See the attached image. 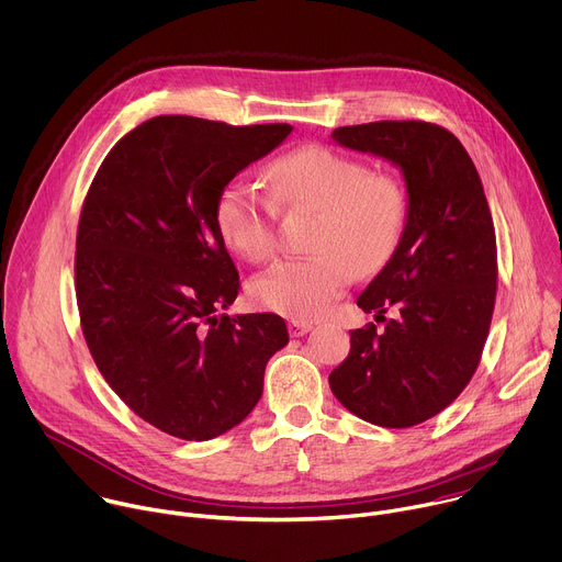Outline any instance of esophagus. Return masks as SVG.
I'll return each instance as SVG.
<instances>
[{
  "label": "esophagus",
  "instance_id": "obj_1",
  "mask_svg": "<svg viewBox=\"0 0 562 562\" xmlns=\"http://www.w3.org/2000/svg\"><path fill=\"white\" fill-rule=\"evenodd\" d=\"M288 329H290V336H303L312 329V323L310 321H290Z\"/></svg>",
  "mask_w": 562,
  "mask_h": 562
}]
</instances>
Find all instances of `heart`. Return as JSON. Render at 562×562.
<instances>
[{"mask_svg":"<svg viewBox=\"0 0 562 562\" xmlns=\"http://www.w3.org/2000/svg\"><path fill=\"white\" fill-rule=\"evenodd\" d=\"M277 203L314 210L303 259H279L248 283L250 299L292 318L318 316L350 283L370 274L396 252L407 226L401 181L370 172L357 157L327 146H303L268 170ZM214 226L235 255L263 261L272 255L274 205L255 186L233 179L214 201Z\"/></svg>","mask_w":562,"mask_h":562,"instance_id":"1","label":"heart"}]
</instances>
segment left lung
<instances>
[{
  "label": "left lung",
  "mask_w": 562,
  "mask_h": 562,
  "mask_svg": "<svg viewBox=\"0 0 562 562\" xmlns=\"http://www.w3.org/2000/svg\"><path fill=\"white\" fill-rule=\"evenodd\" d=\"M331 139L401 168L407 226L357 299L383 329L350 331V355L329 387L372 425L412 427L450 405L479 368L498 279L492 212L468 150L436 124L344 126Z\"/></svg>",
  "instance_id": "1"
}]
</instances>
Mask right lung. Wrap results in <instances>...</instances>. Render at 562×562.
I'll return each mask as SVG.
<instances>
[{"mask_svg": "<svg viewBox=\"0 0 562 562\" xmlns=\"http://www.w3.org/2000/svg\"><path fill=\"white\" fill-rule=\"evenodd\" d=\"M292 133L186 115L144 122L97 170L81 207L75 288L88 350L115 394L183 440L239 425L288 346L279 314L223 310L239 272L214 226L218 190Z\"/></svg>", "mask_w": 562, "mask_h": 562, "instance_id": "add662e5", "label": "right lung"}]
</instances>
